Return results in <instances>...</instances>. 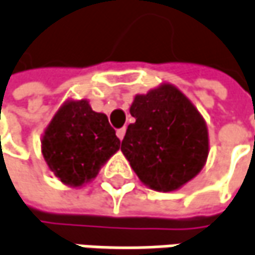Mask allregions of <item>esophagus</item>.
Returning a JSON list of instances; mask_svg holds the SVG:
<instances>
[{"mask_svg": "<svg viewBox=\"0 0 255 255\" xmlns=\"http://www.w3.org/2000/svg\"><path fill=\"white\" fill-rule=\"evenodd\" d=\"M125 133H126V129H125V128H122V129H118V130H116V134H118V137H119L121 140L125 137Z\"/></svg>", "mask_w": 255, "mask_h": 255, "instance_id": "obj_1", "label": "esophagus"}]
</instances>
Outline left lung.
Segmentation results:
<instances>
[{"instance_id":"8db88e82","label":"left lung","mask_w":255,"mask_h":255,"mask_svg":"<svg viewBox=\"0 0 255 255\" xmlns=\"http://www.w3.org/2000/svg\"><path fill=\"white\" fill-rule=\"evenodd\" d=\"M130 115L136 122L121 149L143 184L169 192L197 176L208 156V129L184 93L162 84L134 96Z\"/></svg>"}]
</instances>
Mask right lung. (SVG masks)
Masks as SVG:
<instances>
[{
    "instance_id": "obj_1",
    "label": "right lung",
    "mask_w": 255,
    "mask_h": 255,
    "mask_svg": "<svg viewBox=\"0 0 255 255\" xmlns=\"http://www.w3.org/2000/svg\"><path fill=\"white\" fill-rule=\"evenodd\" d=\"M121 147L105 113L92 110L87 100L66 102L54 115L41 140L45 162L63 184L82 186Z\"/></svg>"
}]
</instances>
